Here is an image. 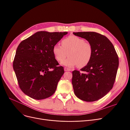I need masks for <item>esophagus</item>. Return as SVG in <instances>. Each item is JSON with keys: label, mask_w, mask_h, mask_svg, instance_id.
<instances>
[{"label": "esophagus", "mask_w": 130, "mask_h": 130, "mask_svg": "<svg viewBox=\"0 0 130 130\" xmlns=\"http://www.w3.org/2000/svg\"><path fill=\"white\" fill-rule=\"evenodd\" d=\"M64 71H66V72H67V71H70V69H69L68 68H66V67L64 68Z\"/></svg>", "instance_id": "34e87169"}]
</instances>
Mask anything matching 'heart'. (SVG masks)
<instances>
[{
	"instance_id": "obj_1",
	"label": "heart",
	"mask_w": 130,
	"mask_h": 130,
	"mask_svg": "<svg viewBox=\"0 0 130 130\" xmlns=\"http://www.w3.org/2000/svg\"><path fill=\"white\" fill-rule=\"evenodd\" d=\"M62 46L55 45L53 53L58 62H62L69 53L70 57L62 62V64L71 68L77 66L83 68L88 64L93 56V47L90 43L85 41L84 38L74 35L64 38L61 42Z\"/></svg>"
}]
</instances>
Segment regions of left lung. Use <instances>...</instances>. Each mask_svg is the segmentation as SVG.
I'll list each match as a JSON object with an SVG mask.
<instances>
[{"label":"left lung","instance_id":"left-lung-1","mask_svg":"<svg viewBox=\"0 0 130 130\" xmlns=\"http://www.w3.org/2000/svg\"><path fill=\"white\" fill-rule=\"evenodd\" d=\"M86 39L93 47L91 61L81 70L72 72V85L75 95L87 102L105 96L115 83L119 58L112 43L106 36L95 32H73Z\"/></svg>","mask_w":130,"mask_h":130}]
</instances>
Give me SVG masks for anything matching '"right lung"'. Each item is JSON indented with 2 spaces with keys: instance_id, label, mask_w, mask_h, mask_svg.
Here are the masks:
<instances>
[{
  "instance_id": "add662e5",
  "label": "right lung",
  "mask_w": 130,
  "mask_h": 130,
  "mask_svg": "<svg viewBox=\"0 0 130 130\" xmlns=\"http://www.w3.org/2000/svg\"><path fill=\"white\" fill-rule=\"evenodd\" d=\"M67 32L38 31L19 44L13 68L21 89L36 100L49 98L55 92L64 69L53 53V46Z\"/></svg>"
}]
</instances>
